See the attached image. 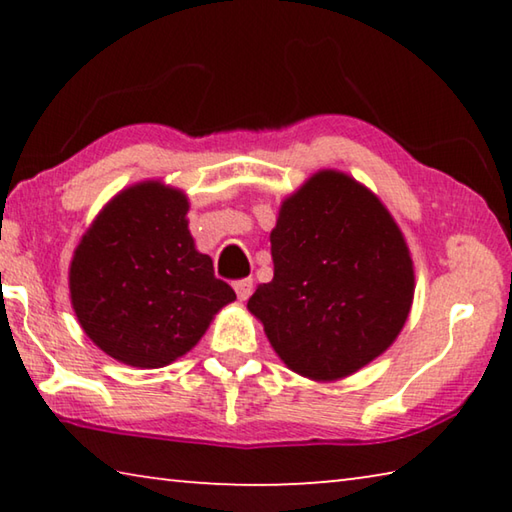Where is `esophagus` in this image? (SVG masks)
I'll return each instance as SVG.
<instances>
[{
    "label": "esophagus",
    "instance_id": "esophagus-1",
    "mask_svg": "<svg viewBox=\"0 0 512 512\" xmlns=\"http://www.w3.org/2000/svg\"><path fill=\"white\" fill-rule=\"evenodd\" d=\"M253 280H250V277H244V280H237L235 282V291H237V298L239 300H248L250 298V293H253Z\"/></svg>",
    "mask_w": 512,
    "mask_h": 512
}]
</instances>
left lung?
<instances>
[{"label":"left lung","mask_w":512,"mask_h":512,"mask_svg":"<svg viewBox=\"0 0 512 512\" xmlns=\"http://www.w3.org/2000/svg\"><path fill=\"white\" fill-rule=\"evenodd\" d=\"M273 280L248 309L273 350L311 379L352 375L395 341L413 300V262L393 216L339 171H320L282 203Z\"/></svg>","instance_id":"8db88e82"}]
</instances>
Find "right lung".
<instances>
[{"label":"right lung","instance_id":"add662e5","mask_svg":"<svg viewBox=\"0 0 512 512\" xmlns=\"http://www.w3.org/2000/svg\"><path fill=\"white\" fill-rule=\"evenodd\" d=\"M187 210L178 189L135 185L112 198L76 248L69 268L76 318L112 359L167 366L237 298L194 248Z\"/></svg>","mask_w":512,"mask_h":512}]
</instances>
